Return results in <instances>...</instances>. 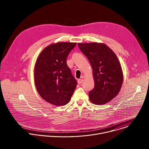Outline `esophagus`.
Masks as SVG:
<instances>
[{"instance_id":"esophagus-1","label":"esophagus","mask_w":149,"mask_h":149,"mask_svg":"<svg viewBox=\"0 0 149 149\" xmlns=\"http://www.w3.org/2000/svg\"><path fill=\"white\" fill-rule=\"evenodd\" d=\"M77 81H78V84H81V83H82L84 81V79H78Z\"/></svg>"}]
</instances>
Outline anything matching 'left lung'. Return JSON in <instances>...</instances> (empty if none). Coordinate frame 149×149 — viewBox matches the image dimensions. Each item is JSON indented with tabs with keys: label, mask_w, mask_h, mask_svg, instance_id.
<instances>
[{
	"label": "left lung",
	"mask_w": 149,
	"mask_h": 149,
	"mask_svg": "<svg viewBox=\"0 0 149 149\" xmlns=\"http://www.w3.org/2000/svg\"><path fill=\"white\" fill-rule=\"evenodd\" d=\"M78 45L93 68L95 85L89 92L90 101L97 105L107 103L117 96L123 84V71L116 55L104 44L78 43Z\"/></svg>",
	"instance_id": "obj_1"
}]
</instances>
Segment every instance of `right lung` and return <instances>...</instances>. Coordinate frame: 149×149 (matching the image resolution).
<instances>
[{"label": "right lung", "instance_id": "obj_1", "mask_svg": "<svg viewBox=\"0 0 149 149\" xmlns=\"http://www.w3.org/2000/svg\"><path fill=\"white\" fill-rule=\"evenodd\" d=\"M77 43L58 42L41 52L35 66L34 79L40 97L53 105L67 104L77 82L67 63V58Z\"/></svg>", "mask_w": 149, "mask_h": 149}]
</instances>
